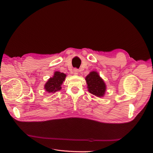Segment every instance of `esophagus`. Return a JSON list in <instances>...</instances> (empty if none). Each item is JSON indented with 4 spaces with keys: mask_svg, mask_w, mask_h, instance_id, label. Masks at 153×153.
<instances>
[{
    "mask_svg": "<svg viewBox=\"0 0 153 153\" xmlns=\"http://www.w3.org/2000/svg\"><path fill=\"white\" fill-rule=\"evenodd\" d=\"M73 73H74V75H78V69H76V68L74 69H73Z\"/></svg>",
    "mask_w": 153,
    "mask_h": 153,
    "instance_id": "1",
    "label": "esophagus"
}]
</instances>
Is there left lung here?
Returning <instances> with one entry per match:
<instances>
[{"instance_id": "8db88e82", "label": "left lung", "mask_w": 153, "mask_h": 153, "mask_svg": "<svg viewBox=\"0 0 153 153\" xmlns=\"http://www.w3.org/2000/svg\"><path fill=\"white\" fill-rule=\"evenodd\" d=\"M85 80L90 93L98 97L104 95L106 90L105 84L96 71L91 72L86 76Z\"/></svg>"}]
</instances>
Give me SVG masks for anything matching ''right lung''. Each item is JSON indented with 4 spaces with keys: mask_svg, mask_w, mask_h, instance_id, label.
Masks as SVG:
<instances>
[{
    "mask_svg": "<svg viewBox=\"0 0 153 153\" xmlns=\"http://www.w3.org/2000/svg\"><path fill=\"white\" fill-rule=\"evenodd\" d=\"M66 75L63 73L59 71L55 72L52 78H50L48 81L46 83L45 89L48 92H55L61 90L63 81L66 78Z\"/></svg>",
    "mask_w": 153,
    "mask_h": 153,
    "instance_id": "add662e5",
    "label": "right lung"
}]
</instances>
